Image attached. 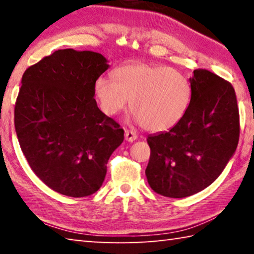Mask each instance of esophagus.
I'll return each mask as SVG.
<instances>
[{"instance_id":"esophagus-1","label":"esophagus","mask_w":254,"mask_h":254,"mask_svg":"<svg viewBox=\"0 0 254 254\" xmlns=\"http://www.w3.org/2000/svg\"><path fill=\"white\" fill-rule=\"evenodd\" d=\"M124 135H126V140L128 141V142H133V141H135L137 137L135 132L130 131V130H126V132H124Z\"/></svg>"}]
</instances>
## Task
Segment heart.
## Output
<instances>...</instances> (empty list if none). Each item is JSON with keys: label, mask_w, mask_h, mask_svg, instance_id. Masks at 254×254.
<instances>
[{"label": "heart", "mask_w": 254, "mask_h": 254, "mask_svg": "<svg viewBox=\"0 0 254 254\" xmlns=\"http://www.w3.org/2000/svg\"><path fill=\"white\" fill-rule=\"evenodd\" d=\"M113 78L100 77L94 84L101 110L112 117L126 109L130 101L132 120L150 132L174 127L190 103V84L174 68L133 63L117 68Z\"/></svg>", "instance_id": "1"}]
</instances>
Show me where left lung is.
<instances>
[{
	"label": "left lung",
	"instance_id": "obj_1",
	"mask_svg": "<svg viewBox=\"0 0 254 254\" xmlns=\"http://www.w3.org/2000/svg\"><path fill=\"white\" fill-rule=\"evenodd\" d=\"M190 103L168 132L148 136L151 150L145 169L157 194L183 198L208 187L233 157L240 115L233 86L206 69L189 78Z\"/></svg>",
	"mask_w": 254,
	"mask_h": 254
}]
</instances>
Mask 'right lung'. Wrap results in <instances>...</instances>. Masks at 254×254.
<instances>
[{"mask_svg":"<svg viewBox=\"0 0 254 254\" xmlns=\"http://www.w3.org/2000/svg\"><path fill=\"white\" fill-rule=\"evenodd\" d=\"M109 67L98 53L64 49L22 76L14 109L20 147L37 177L59 194L96 192L123 142V128L94 98V84Z\"/></svg>","mask_w":254,"mask_h":254,"instance_id":"add662e5","label":"right lung"}]
</instances>
